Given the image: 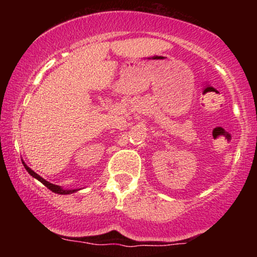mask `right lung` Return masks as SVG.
I'll list each match as a JSON object with an SVG mask.
<instances>
[{"instance_id": "add662e5", "label": "right lung", "mask_w": 257, "mask_h": 257, "mask_svg": "<svg viewBox=\"0 0 257 257\" xmlns=\"http://www.w3.org/2000/svg\"><path fill=\"white\" fill-rule=\"evenodd\" d=\"M23 164H24V167H25V169L28 170V173L30 174L31 176H34L35 179H37L38 181H41L42 182V184L46 186L47 188H49V190L52 191V192H54V193H58V194H71V193H73V192H76V191L77 190H63V188L60 187V186H58V185H54V184H51V182H48V181H46V180H44L43 178H41L40 175H38V174H36L34 172V170H31L30 168H29L28 166H26V164L24 163V162H23Z\"/></svg>"}]
</instances>
